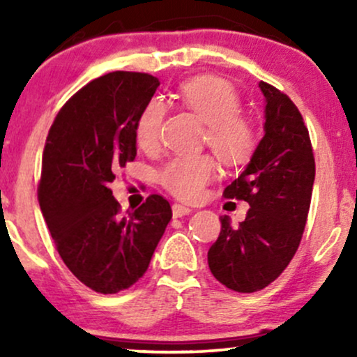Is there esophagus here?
Returning <instances> with one entry per match:
<instances>
[{
  "label": "esophagus",
  "instance_id": "34e87169",
  "mask_svg": "<svg viewBox=\"0 0 357 357\" xmlns=\"http://www.w3.org/2000/svg\"><path fill=\"white\" fill-rule=\"evenodd\" d=\"M191 213V208L184 206V204H179V203H174L173 204V215L176 218H181L184 215H190Z\"/></svg>",
  "mask_w": 357,
  "mask_h": 357
}]
</instances>
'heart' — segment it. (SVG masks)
<instances>
[{"instance_id": "heart-1", "label": "heart", "mask_w": 357, "mask_h": 357, "mask_svg": "<svg viewBox=\"0 0 357 357\" xmlns=\"http://www.w3.org/2000/svg\"><path fill=\"white\" fill-rule=\"evenodd\" d=\"M178 100L206 124L204 141L225 165H241L252 155L257 144L255 127L241 116L240 97L227 80L213 75L191 79L179 87ZM165 109L158 102L147 104L139 116L136 137L139 146L151 147L159 136ZM215 176L210 155H181L161 173L167 191L178 198L192 202L202 196L203 188Z\"/></svg>"}]
</instances>
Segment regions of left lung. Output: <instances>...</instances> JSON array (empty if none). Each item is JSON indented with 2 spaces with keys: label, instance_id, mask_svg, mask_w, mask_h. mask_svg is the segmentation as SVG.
I'll return each mask as SVG.
<instances>
[{
  "label": "left lung",
  "instance_id": "left-lung-1",
  "mask_svg": "<svg viewBox=\"0 0 357 357\" xmlns=\"http://www.w3.org/2000/svg\"><path fill=\"white\" fill-rule=\"evenodd\" d=\"M258 87L265 100L264 137L223 192L245 199L250 210L238 227L221 216L220 236L208 250L216 280L243 294L272 284L296 255L315 178L309 130L296 104L265 82Z\"/></svg>",
  "mask_w": 357,
  "mask_h": 357
}]
</instances>
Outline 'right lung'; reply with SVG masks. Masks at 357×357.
I'll use <instances>...</instances> for the list:
<instances>
[{"mask_svg":"<svg viewBox=\"0 0 357 357\" xmlns=\"http://www.w3.org/2000/svg\"><path fill=\"white\" fill-rule=\"evenodd\" d=\"M159 80L112 72L82 87L48 130L38 202L61 260L82 284L117 294L144 275L173 211L151 195L119 215L109 184L137 154L136 126Z\"/></svg>","mask_w":357,"mask_h":357,"instance_id":"1","label":"right lung"}]
</instances>
